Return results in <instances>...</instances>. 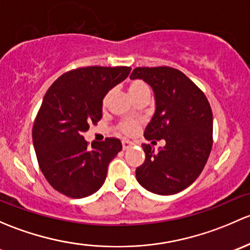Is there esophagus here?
I'll return each mask as SVG.
<instances>
[{
    "label": "esophagus",
    "instance_id": "34e87169",
    "mask_svg": "<svg viewBox=\"0 0 250 250\" xmlns=\"http://www.w3.org/2000/svg\"><path fill=\"white\" fill-rule=\"evenodd\" d=\"M122 144H123V149H124V150H126V149H128V148H131V146H132V142H130V141H123L122 142Z\"/></svg>",
    "mask_w": 250,
    "mask_h": 250
}]
</instances>
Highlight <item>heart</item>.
I'll list each match as a JSON object with an SVG mask.
<instances>
[{
	"label": "heart",
	"mask_w": 250,
	"mask_h": 250,
	"mask_svg": "<svg viewBox=\"0 0 250 250\" xmlns=\"http://www.w3.org/2000/svg\"><path fill=\"white\" fill-rule=\"evenodd\" d=\"M127 90L133 99H137L140 95L146 94V92H150L149 85L146 83V82H143L142 79H131L127 84ZM109 99H110V92H107V94L104 96V99H102V107L104 108L107 107L108 102H109ZM140 126H141V122H138V120H131V119L123 120V122H120L119 124H118V131L125 136H131V135H135V133L137 132Z\"/></svg>",
	"instance_id": "b5f03b06"
}]
</instances>
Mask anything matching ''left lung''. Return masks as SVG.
<instances>
[{"label": "left lung", "instance_id": "1", "mask_svg": "<svg viewBox=\"0 0 250 250\" xmlns=\"http://www.w3.org/2000/svg\"><path fill=\"white\" fill-rule=\"evenodd\" d=\"M130 78L143 79L155 92L156 110L144 138L153 144L166 142L158 151L143 144L146 160L136 168L137 181L154 194H177L196 181L212 150L209 102L194 82L173 67H136Z\"/></svg>", "mask_w": 250, "mask_h": 250}]
</instances>
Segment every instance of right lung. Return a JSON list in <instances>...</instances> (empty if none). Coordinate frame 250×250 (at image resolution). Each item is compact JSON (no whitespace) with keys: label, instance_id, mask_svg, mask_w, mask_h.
I'll return each instance as SVG.
<instances>
[{"label":"right lung","instance_id":"add662e5","mask_svg":"<svg viewBox=\"0 0 250 250\" xmlns=\"http://www.w3.org/2000/svg\"><path fill=\"white\" fill-rule=\"evenodd\" d=\"M127 66H87L66 72L48 91L36 115L32 141L38 165L49 184L72 199L96 192L122 142L84 140L83 132L102 118V99L130 73Z\"/></svg>","mask_w":250,"mask_h":250}]
</instances>
